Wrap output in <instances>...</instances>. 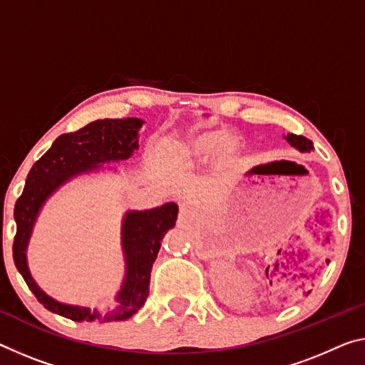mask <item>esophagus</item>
I'll return each mask as SVG.
<instances>
[{
	"mask_svg": "<svg viewBox=\"0 0 365 365\" xmlns=\"http://www.w3.org/2000/svg\"><path fill=\"white\" fill-rule=\"evenodd\" d=\"M180 212L183 214V216H187V214H188V207H187V206H183L182 210H180Z\"/></svg>",
	"mask_w": 365,
	"mask_h": 365,
	"instance_id": "34e87169",
	"label": "esophagus"
}]
</instances>
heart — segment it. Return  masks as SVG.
Returning <instances> with one entry per match:
<instances>
[{
    "instance_id": "heart-1",
    "label": "heart",
    "mask_w": 365,
    "mask_h": 365,
    "mask_svg": "<svg viewBox=\"0 0 365 365\" xmlns=\"http://www.w3.org/2000/svg\"><path fill=\"white\" fill-rule=\"evenodd\" d=\"M221 153L222 158H230L237 151V143L227 131H211L196 136L188 144V153L196 158H211L212 154Z\"/></svg>"
}]
</instances>
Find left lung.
I'll return each mask as SVG.
<instances>
[{"label": "left lung", "instance_id": "1", "mask_svg": "<svg viewBox=\"0 0 365 365\" xmlns=\"http://www.w3.org/2000/svg\"><path fill=\"white\" fill-rule=\"evenodd\" d=\"M286 140L291 143V146L297 148L299 151H302V153H309L314 149V144H312V141L304 136H297V135H292V133H289V135L286 136Z\"/></svg>", "mask_w": 365, "mask_h": 365}]
</instances>
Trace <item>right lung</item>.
Segmentation results:
<instances>
[{
	"mask_svg": "<svg viewBox=\"0 0 365 365\" xmlns=\"http://www.w3.org/2000/svg\"><path fill=\"white\" fill-rule=\"evenodd\" d=\"M140 118L97 120L74 133L58 136L51 148L32 165L26 178L24 192L14 206L16 235L13 258L26 284L45 309L74 322H120L140 310L149 294V281L154 259L158 258L160 242L177 221L178 206L162 205L149 211H130L123 219L121 244L126 259V276L117 296V304L108 310H89L60 304L48 297L27 268L26 248L34 222L45 200L58 187L78 173L99 169L106 162L128 159L138 149Z\"/></svg>",
	"mask_w": 365,
	"mask_h": 365,
	"instance_id": "1",
	"label": "right lung"
}]
</instances>
